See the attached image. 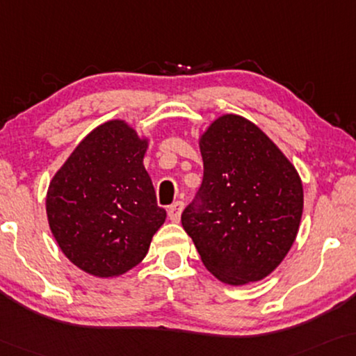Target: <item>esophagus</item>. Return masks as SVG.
Wrapping results in <instances>:
<instances>
[{
	"label": "esophagus",
	"instance_id": "34e87169",
	"mask_svg": "<svg viewBox=\"0 0 356 356\" xmlns=\"http://www.w3.org/2000/svg\"><path fill=\"white\" fill-rule=\"evenodd\" d=\"M182 209H184V203H182V202L172 203L171 207L168 208L169 219H171L172 222H179V221H180V214H182Z\"/></svg>",
	"mask_w": 356,
	"mask_h": 356
}]
</instances>
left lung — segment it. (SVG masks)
Here are the masks:
<instances>
[{
  "label": "left lung",
  "instance_id": "8db88e82",
  "mask_svg": "<svg viewBox=\"0 0 356 356\" xmlns=\"http://www.w3.org/2000/svg\"><path fill=\"white\" fill-rule=\"evenodd\" d=\"M203 182L182 226L209 273L243 285L269 276L289 253L303 213L302 180L258 126L224 114L200 137Z\"/></svg>",
  "mask_w": 356,
  "mask_h": 356
}]
</instances>
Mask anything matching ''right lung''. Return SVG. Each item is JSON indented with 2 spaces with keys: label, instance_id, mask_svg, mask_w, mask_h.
<instances>
[{
  "label": "right lung",
  "instance_id": "add662e5",
  "mask_svg": "<svg viewBox=\"0 0 356 356\" xmlns=\"http://www.w3.org/2000/svg\"><path fill=\"white\" fill-rule=\"evenodd\" d=\"M148 140L126 121L93 129L54 174L47 216L59 248L82 271L114 277L147 257L166 221L143 166Z\"/></svg>",
  "mask_w": 356,
  "mask_h": 356
}]
</instances>
